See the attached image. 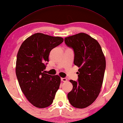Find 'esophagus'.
<instances>
[{
    "instance_id": "1",
    "label": "esophagus",
    "mask_w": 123,
    "mask_h": 123,
    "mask_svg": "<svg viewBox=\"0 0 123 123\" xmlns=\"http://www.w3.org/2000/svg\"><path fill=\"white\" fill-rule=\"evenodd\" d=\"M61 80L62 81H63V82H66V81H68L67 79V78H61Z\"/></svg>"
}]
</instances>
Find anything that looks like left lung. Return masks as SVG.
Instances as JSON below:
<instances>
[{
  "label": "left lung",
  "instance_id": "8db88e82",
  "mask_svg": "<svg viewBox=\"0 0 123 123\" xmlns=\"http://www.w3.org/2000/svg\"><path fill=\"white\" fill-rule=\"evenodd\" d=\"M64 42L74 49V64L79 68L78 81L70 80L73 88L68 98L75 108L87 107L100 92L106 69L105 57L97 41L86 33L66 37Z\"/></svg>",
  "mask_w": 123,
  "mask_h": 123
}]
</instances>
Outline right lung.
<instances>
[{
    "mask_svg": "<svg viewBox=\"0 0 123 123\" xmlns=\"http://www.w3.org/2000/svg\"><path fill=\"white\" fill-rule=\"evenodd\" d=\"M63 42L61 37L37 33L26 39L18 50L16 65L18 81L26 98L36 107L51 105L59 89L60 77L47 74L44 70L51 51Z\"/></svg>",
    "mask_w": 123,
    "mask_h": 123,
    "instance_id": "right-lung-1",
    "label": "right lung"
}]
</instances>
